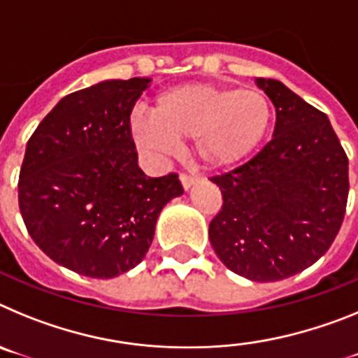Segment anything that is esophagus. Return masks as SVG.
<instances>
[{
    "mask_svg": "<svg viewBox=\"0 0 358 358\" xmlns=\"http://www.w3.org/2000/svg\"><path fill=\"white\" fill-rule=\"evenodd\" d=\"M179 179H181V185L185 189H188L189 186L195 182V177L189 176V173H181V176H179Z\"/></svg>",
    "mask_w": 358,
    "mask_h": 358,
    "instance_id": "obj_1",
    "label": "esophagus"
}]
</instances>
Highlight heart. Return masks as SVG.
<instances>
[{
	"label": "heart",
	"mask_w": 358,
	"mask_h": 358,
	"mask_svg": "<svg viewBox=\"0 0 358 358\" xmlns=\"http://www.w3.org/2000/svg\"><path fill=\"white\" fill-rule=\"evenodd\" d=\"M271 123V106L262 91L227 85L188 84L156 100L154 116L132 122L136 143L170 152L179 140L194 138L195 156L211 169L227 166L251 154Z\"/></svg>",
	"instance_id": "b5f03b06"
}]
</instances>
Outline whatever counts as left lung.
Listing matches in <instances>:
<instances>
[{"instance_id":"1","label":"left lung","mask_w":358,"mask_h":358,"mask_svg":"<svg viewBox=\"0 0 358 358\" xmlns=\"http://www.w3.org/2000/svg\"><path fill=\"white\" fill-rule=\"evenodd\" d=\"M276 127L252 159L213 176L222 208L210 242L229 271L252 281L301 273L330 249L346 213L348 156L324 113L273 78H258Z\"/></svg>"}]
</instances>
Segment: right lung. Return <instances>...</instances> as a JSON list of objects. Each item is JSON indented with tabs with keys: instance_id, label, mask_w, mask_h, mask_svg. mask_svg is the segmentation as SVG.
<instances>
[{
	"instance_id": "obj_1",
	"label": "right lung",
	"mask_w": 358,
	"mask_h": 358,
	"mask_svg": "<svg viewBox=\"0 0 358 358\" xmlns=\"http://www.w3.org/2000/svg\"><path fill=\"white\" fill-rule=\"evenodd\" d=\"M150 78L106 80L68 94L37 125L19 172V210L44 255L82 276L115 278L140 264L177 173L138 166L131 113Z\"/></svg>"
}]
</instances>
